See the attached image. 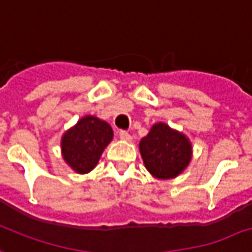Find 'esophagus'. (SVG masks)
<instances>
[{
	"label": "esophagus",
	"instance_id": "obj_1",
	"mask_svg": "<svg viewBox=\"0 0 252 252\" xmlns=\"http://www.w3.org/2000/svg\"><path fill=\"white\" fill-rule=\"evenodd\" d=\"M119 136H120V139L123 140V141H130V134L128 133V132H126V130H120V133H119Z\"/></svg>",
	"mask_w": 252,
	"mask_h": 252
}]
</instances>
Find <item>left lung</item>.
Here are the masks:
<instances>
[{"mask_svg": "<svg viewBox=\"0 0 252 252\" xmlns=\"http://www.w3.org/2000/svg\"><path fill=\"white\" fill-rule=\"evenodd\" d=\"M139 149L145 168L157 180L180 176L189 166L193 155L189 137L162 122L152 126Z\"/></svg>", "mask_w": 252, "mask_h": 252, "instance_id": "obj_1", "label": "left lung"}]
</instances>
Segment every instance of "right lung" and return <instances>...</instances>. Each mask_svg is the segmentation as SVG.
Returning <instances> with one entry per match:
<instances>
[{
	"label": "right lung",
	"mask_w": 252,
	"mask_h": 252,
	"mask_svg": "<svg viewBox=\"0 0 252 252\" xmlns=\"http://www.w3.org/2000/svg\"><path fill=\"white\" fill-rule=\"evenodd\" d=\"M113 139V130L108 123L86 115L61 140V152L64 162L75 173L87 174L95 168L103 151Z\"/></svg>",
	"instance_id": "obj_1"
}]
</instances>
